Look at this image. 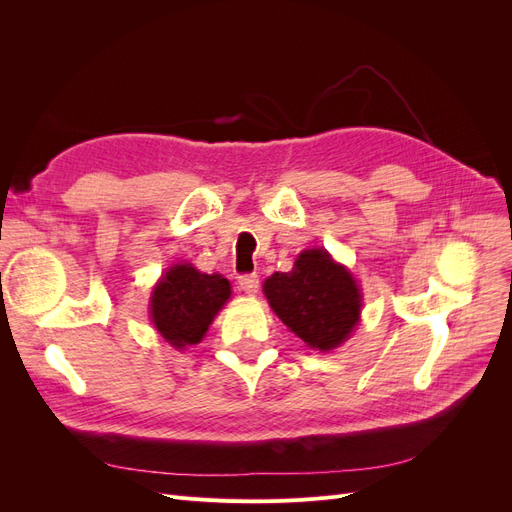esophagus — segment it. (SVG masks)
Instances as JSON below:
<instances>
[{"label": "esophagus", "mask_w": 512, "mask_h": 512, "mask_svg": "<svg viewBox=\"0 0 512 512\" xmlns=\"http://www.w3.org/2000/svg\"><path fill=\"white\" fill-rule=\"evenodd\" d=\"M258 284H260V280H258L256 273H247V275L239 277V286H241V290L245 294H256L258 292Z\"/></svg>", "instance_id": "obj_1"}]
</instances>
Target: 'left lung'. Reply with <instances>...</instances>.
I'll return each instance as SVG.
<instances>
[{"label": "left lung", "instance_id": "obj_1", "mask_svg": "<svg viewBox=\"0 0 512 512\" xmlns=\"http://www.w3.org/2000/svg\"><path fill=\"white\" fill-rule=\"evenodd\" d=\"M262 292L286 327L320 352L344 344L361 318V288L322 247L305 250L290 273L267 277Z\"/></svg>", "mask_w": 512, "mask_h": 512}]
</instances>
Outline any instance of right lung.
Here are the masks:
<instances>
[{"mask_svg": "<svg viewBox=\"0 0 512 512\" xmlns=\"http://www.w3.org/2000/svg\"><path fill=\"white\" fill-rule=\"evenodd\" d=\"M228 299L230 282L226 277L200 273L183 262L170 267L153 288L151 322L170 346L185 350L205 337L209 324Z\"/></svg>", "mask_w": 512, "mask_h": 512, "instance_id": "1", "label": "right lung"}]
</instances>
